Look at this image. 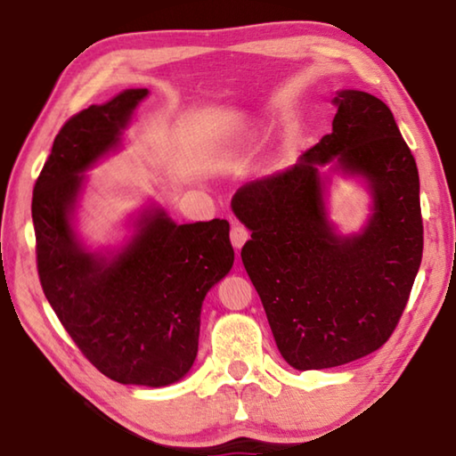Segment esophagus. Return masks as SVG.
<instances>
[{"label":"esophagus","mask_w":456,"mask_h":456,"mask_svg":"<svg viewBox=\"0 0 456 456\" xmlns=\"http://www.w3.org/2000/svg\"><path fill=\"white\" fill-rule=\"evenodd\" d=\"M229 237H231V243H233V247L241 249L243 243L247 241V239H249V231H247L243 225H237V223H235V225L231 227Z\"/></svg>","instance_id":"1"}]
</instances>
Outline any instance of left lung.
Returning a JSON list of instances; mask_svg holds the SVG:
<instances>
[{
    "label": "left lung",
    "mask_w": 456,
    "mask_h": 456,
    "mask_svg": "<svg viewBox=\"0 0 456 456\" xmlns=\"http://www.w3.org/2000/svg\"><path fill=\"white\" fill-rule=\"evenodd\" d=\"M331 133L297 165L235 192L251 231L241 259L281 356L322 370L368 356L388 342L422 259L419 168L382 100L342 90ZM336 158L370 183L375 215L362 236L339 238L325 219L319 167Z\"/></svg>",
    "instance_id": "left-lung-1"
}]
</instances>
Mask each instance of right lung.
Segmentation results:
<instances>
[{"instance_id": "right-lung-1", "label": "right lung", "mask_w": 456, "mask_h": 456, "mask_svg": "<svg viewBox=\"0 0 456 456\" xmlns=\"http://www.w3.org/2000/svg\"><path fill=\"white\" fill-rule=\"evenodd\" d=\"M146 88L125 90L74 114L53 138L32 197L36 264L61 326L110 380L167 386L197 358L200 305L233 265L229 223L176 225L146 213L133 241L106 259L84 249L70 213L86 171L117 146Z\"/></svg>"}]
</instances>
